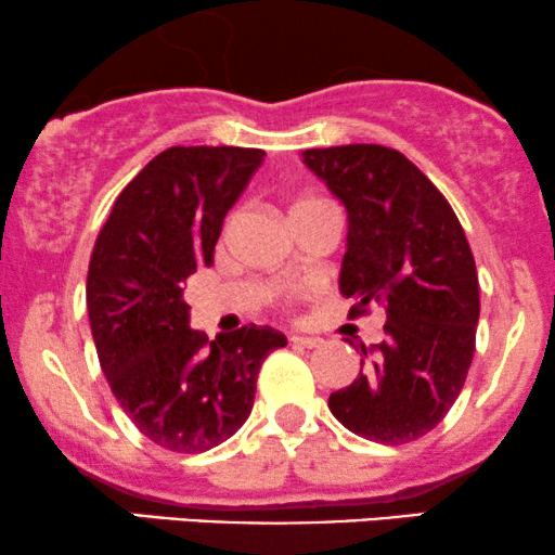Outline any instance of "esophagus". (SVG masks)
Wrapping results in <instances>:
<instances>
[{
    "instance_id": "34e87169",
    "label": "esophagus",
    "mask_w": 555,
    "mask_h": 555,
    "mask_svg": "<svg viewBox=\"0 0 555 555\" xmlns=\"http://www.w3.org/2000/svg\"><path fill=\"white\" fill-rule=\"evenodd\" d=\"M291 341L293 344H298V347H306V349H319L321 344H323V339H319V336H291Z\"/></svg>"
}]
</instances>
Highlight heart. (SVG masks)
Instances as JSON below:
<instances>
[{
	"label": "heart",
	"instance_id": "b5f03b06",
	"mask_svg": "<svg viewBox=\"0 0 555 555\" xmlns=\"http://www.w3.org/2000/svg\"><path fill=\"white\" fill-rule=\"evenodd\" d=\"M319 204H323V201H319V198H300V201H295V204H293L291 214H293V211H298V208H306V206H319Z\"/></svg>",
	"mask_w": 555,
	"mask_h": 555
}]
</instances>
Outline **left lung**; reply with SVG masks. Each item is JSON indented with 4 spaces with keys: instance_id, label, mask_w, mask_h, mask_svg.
Returning <instances> with one entry per match:
<instances>
[{
    "instance_id": "1",
    "label": "left lung",
    "mask_w": 555,
    "mask_h": 555,
    "mask_svg": "<svg viewBox=\"0 0 555 555\" xmlns=\"http://www.w3.org/2000/svg\"><path fill=\"white\" fill-rule=\"evenodd\" d=\"M304 163L347 208L339 291L349 315L383 306L385 339L362 344V372L328 408L385 446L434 430L462 392L479 321L477 264L443 193L383 145L306 150Z\"/></svg>"
}]
</instances>
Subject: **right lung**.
<instances>
[{
  "label": "right lung",
  "instance_id": "obj_1",
  "mask_svg": "<svg viewBox=\"0 0 555 555\" xmlns=\"http://www.w3.org/2000/svg\"><path fill=\"white\" fill-rule=\"evenodd\" d=\"M262 160L251 147L165 150L119 193L93 244L86 308L99 364L129 421L168 451L232 438L249 418L262 362L287 344L255 323L208 341L189 326L183 300Z\"/></svg>",
  "mask_w": 555,
  "mask_h": 555
}]
</instances>
